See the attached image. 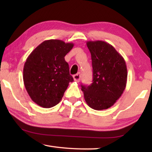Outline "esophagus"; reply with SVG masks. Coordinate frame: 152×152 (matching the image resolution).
<instances>
[{
    "mask_svg": "<svg viewBox=\"0 0 152 152\" xmlns=\"http://www.w3.org/2000/svg\"><path fill=\"white\" fill-rule=\"evenodd\" d=\"M73 78H74V80L75 82H79L80 80V74L78 73V74H75V75H74Z\"/></svg>",
    "mask_w": 152,
    "mask_h": 152,
    "instance_id": "34e87169",
    "label": "esophagus"
}]
</instances>
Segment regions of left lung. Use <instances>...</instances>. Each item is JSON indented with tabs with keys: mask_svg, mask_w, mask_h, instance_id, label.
Masks as SVG:
<instances>
[{
	"mask_svg": "<svg viewBox=\"0 0 152 152\" xmlns=\"http://www.w3.org/2000/svg\"><path fill=\"white\" fill-rule=\"evenodd\" d=\"M91 53L93 80L90 86L81 85L88 106L101 110L112 107L126 87L127 69L123 56L107 42L88 41Z\"/></svg>",
	"mask_w": 152,
	"mask_h": 152,
	"instance_id": "8db88e82",
	"label": "left lung"
}]
</instances>
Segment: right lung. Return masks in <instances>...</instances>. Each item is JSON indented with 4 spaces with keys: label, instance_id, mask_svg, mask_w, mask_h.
<instances>
[{
    "label": "right lung",
    "instance_id": "right-lung-1",
    "mask_svg": "<svg viewBox=\"0 0 152 152\" xmlns=\"http://www.w3.org/2000/svg\"><path fill=\"white\" fill-rule=\"evenodd\" d=\"M73 47V43L45 40L28 56L23 68V82L28 94L39 106H56L69 83L73 82L64 58Z\"/></svg>",
    "mask_w": 152,
    "mask_h": 152
}]
</instances>
